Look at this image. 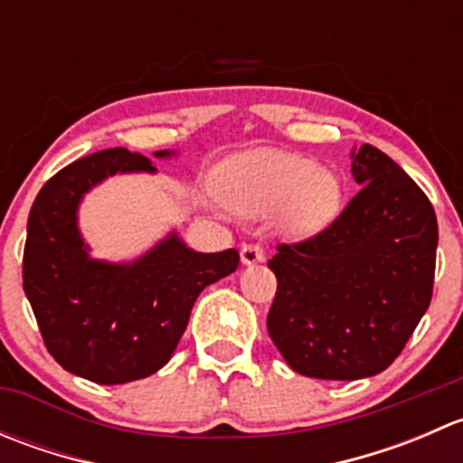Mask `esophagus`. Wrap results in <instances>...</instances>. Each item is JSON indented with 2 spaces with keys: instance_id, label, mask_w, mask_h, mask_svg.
<instances>
[{
  "instance_id": "esophagus-1",
  "label": "esophagus",
  "mask_w": 463,
  "mask_h": 463,
  "mask_svg": "<svg viewBox=\"0 0 463 463\" xmlns=\"http://www.w3.org/2000/svg\"><path fill=\"white\" fill-rule=\"evenodd\" d=\"M240 258L244 266H255V264H260V261H264V250H261L258 244H246V246H241Z\"/></svg>"
}]
</instances>
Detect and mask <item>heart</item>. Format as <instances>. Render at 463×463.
Returning <instances> with one entry per match:
<instances>
[{
	"label": "heart",
	"mask_w": 463,
	"mask_h": 463,
	"mask_svg": "<svg viewBox=\"0 0 463 463\" xmlns=\"http://www.w3.org/2000/svg\"><path fill=\"white\" fill-rule=\"evenodd\" d=\"M222 194L237 213L273 214L284 210V231L309 240L335 222L345 185L335 172L298 154H249L226 163Z\"/></svg>",
	"instance_id": "heart-1"
}]
</instances>
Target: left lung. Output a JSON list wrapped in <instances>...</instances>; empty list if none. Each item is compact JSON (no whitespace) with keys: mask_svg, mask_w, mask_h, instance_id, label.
<instances>
[{"mask_svg":"<svg viewBox=\"0 0 463 463\" xmlns=\"http://www.w3.org/2000/svg\"><path fill=\"white\" fill-rule=\"evenodd\" d=\"M361 193L314 240L278 246L266 326L293 372L376 376L394 363L432 300L439 228L432 203L374 145L352 149Z\"/></svg>","mask_w":463,"mask_h":463,"instance_id":"1","label":"left lung"}]
</instances>
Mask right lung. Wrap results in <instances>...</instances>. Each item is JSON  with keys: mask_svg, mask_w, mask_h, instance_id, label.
<instances>
[{"mask_svg": "<svg viewBox=\"0 0 463 463\" xmlns=\"http://www.w3.org/2000/svg\"><path fill=\"white\" fill-rule=\"evenodd\" d=\"M154 158L179 156L176 149ZM156 175L152 158L123 147L78 158L33 202L24 246V293L51 356L71 374L120 385L167 365L194 300L235 273L240 253H199L172 228L129 261L98 260L80 231V203L114 175Z\"/></svg>", "mask_w": 463, "mask_h": 463, "instance_id": "right-lung-1", "label": "right lung"}]
</instances>
